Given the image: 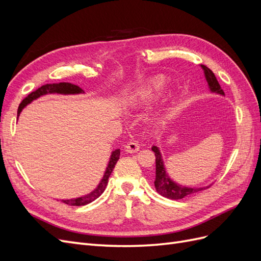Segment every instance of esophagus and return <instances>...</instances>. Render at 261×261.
Segmentation results:
<instances>
[{"label": "esophagus", "mask_w": 261, "mask_h": 261, "mask_svg": "<svg viewBox=\"0 0 261 261\" xmlns=\"http://www.w3.org/2000/svg\"><path fill=\"white\" fill-rule=\"evenodd\" d=\"M139 149H140V145L138 144V141H136V140H132V141H129V143L126 144V146H125V150L129 153L137 152Z\"/></svg>", "instance_id": "34e87169"}]
</instances>
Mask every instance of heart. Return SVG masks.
I'll list each match as a JSON object with an SVG mask.
<instances>
[{
  "label": "heart",
  "instance_id": "obj_1",
  "mask_svg": "<svg viewBox=\"0 0 261 261\" xmlns=\"http://www.w3.org/2000/svg\"><path fill=\"white\" fill-rule=\"evenodd\" d=\"M165 86V81L163 77H155L153 80L149 83L147 86V88H145L143 91L140 92L138 99L139 100H150L151 98L154 97V94L159 92L160 90L163 89V87Z\"/></svg>",
  "mask_w": 261,
  "mask_h": 261
}]
</instances>
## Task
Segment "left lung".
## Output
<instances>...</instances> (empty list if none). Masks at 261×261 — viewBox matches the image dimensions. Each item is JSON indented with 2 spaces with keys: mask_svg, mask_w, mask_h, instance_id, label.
<instances>
[{
  "mask_svg": "<svg viewBox=\"0 0 261 261\" xmlns=\"http://www.w3.org/2000/svg\"><path fill=\"white\" fill-rule=\"evenodd\" d=\"M201 67L204 70V75H206V80L208 82V85L210 87V90L217 93L224 94V91L221 88L220 84L217 81V77L212 73V70L208 68L206 65H201ZM152 151L155 155V180H154V187L156 192L161 196L165 197V198L177 200L181 199L184 197L192 196L194 194H197L198 192L203 191L204 188H192V187H185L178 185L174 181L171 180V178L168 176L167 172H165V168L163 164V160L161 158L160 151L158 147L153 146Z\"/></svg>",
  "mask_w": 261,
  "mask_h": 261,
  "instance_id": "8db88e82",
  "label": "left lung"
}]
</instances>
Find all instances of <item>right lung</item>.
Masks as SVG:
<instances>
[{"label":"right lung","instance_id":"right-lung-1","mask_svg":"<svg viewBox=\"0 0 261 261\" xmlns=\"http://www.w3.org/2000/svg\"><path fill=\"white\" fill-rule=\"evenodd\" d=\"M82 91H83V89L80 88V87L76 86V85H73V84H69V83L43 85V86L40 87V88H38L37 90L29 93L28 96L20 102V105L18 107V111H17V117L19 116L21 110L23 108H25L28 103H30V102L33 100L42 96V94L53 93V92H57V93H80ZM118 159H120V149L114 150V151L112 152V155H111V158H110L107 171L105 173V176H103V178L101 179V183L99 184L97 189H94V191L91 192L89 195L80 197V198L66 199V200H62V201L66 203V204H69V206H85V204L90 203L93 200H96L98 197L101 196V194L105 192V189H106L107 184H108V179H109L110 175H111V173H112Z\"/></svg>","mask_w":261,"mask_h":261}]
</instances>
